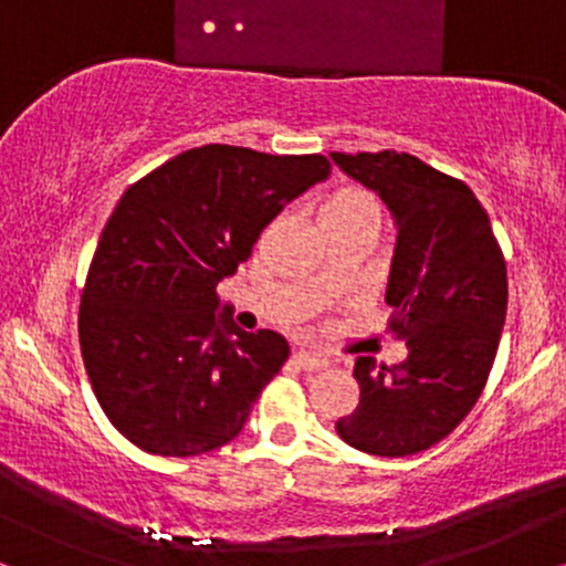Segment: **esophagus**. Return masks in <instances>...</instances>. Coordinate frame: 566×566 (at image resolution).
Returning a JSON list of instances; mask_svg holds the SVG:
<instances>
[{"mask_svg": "<svg viewBox=\"0 0 566 566\" xmlns=\"http://www.w3.org/2000/svg\"><path fill=\"white\" fill-rule=\"evenodd\" d=\"M292 361L301 369H305V373H316V369L327 367V359H324V356L308 354V350H295V354H292Z\"/></svg>", "mask_w": 566, "mask_h": 566, "instance_id": "esophagus-1", "label": "esophagus"}]
</instances>
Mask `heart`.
<instances>
[{
	"label": "heart",
	"instance_id": "1",
	"mask_svg": "<svg viewBox=\"0 0 566 566\" xmlns=\"http://www.w3.org/2000/svg\"><path fill=\"white\" fill-rule=\"evenodd\" d=\"M378 199L359 186H340L322 201L319 220L324 223H350V220H378Z\"/></svg>",
	"mask_w": 566,
	"mask_h": 566
}]
</instances>
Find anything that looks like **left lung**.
Listing matches in <instances>:
<instances>
[{"label":"left lung","mask_w":566,"mask_h":566,"mask_svg":"<svg viewBox=\"0 0 566 566\" xmlns=\"http://www.w3.org/2000/svg\"><path fill=\"white\" fill-rule=\"evenodd\" d=\"M329 157L394 212L388 333L407 340L401 365L356 359L359 405L335 431L354 450L405 458L452 433L482 396L509 308L505 258L463 180L394 148Z\"/></svg>","instance_id":"8db88e82"}]
</instances>
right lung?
Listing matches in <instances>:
<instances>
[{
    "label": "right lung",
    "instance_id": "1",
    "mask_svg": "<svg viewBox=\"0 0 566 566\" xmlns=\"http://www.w3.org/2000/svg\"><path fill=\"white\" fill-rule=\"evenodd\" d=\"M327 175L322 154L210 143L122 193L84 279L80 346L97 405L143 452L191 458L239 437L290 346L218 316V282Z\"/></svg>",
    "mask_w": 566,
    "mask_h": 566
}]
</instances>
